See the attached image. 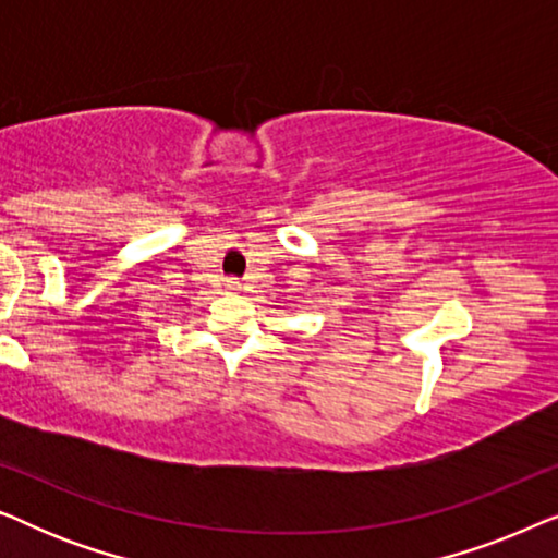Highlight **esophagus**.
Here are the masks:
<instances>
[{
  "label": "esophagus",
  "mask_w": 558,
  "mask_h": 558,
  "mask_svg": "<svg viewBox=\"0 0 558 558\" xmlns=\"http://www.w3.org/2000/svg\"><path fill=\"white\" fill-rule=\"evenodd\" d=\"M228 289H231V292H239V289H241V284H239V281H228V284H226Z\"/></svg>",
  "instance_id": "obj_1"
}]
</instances>
